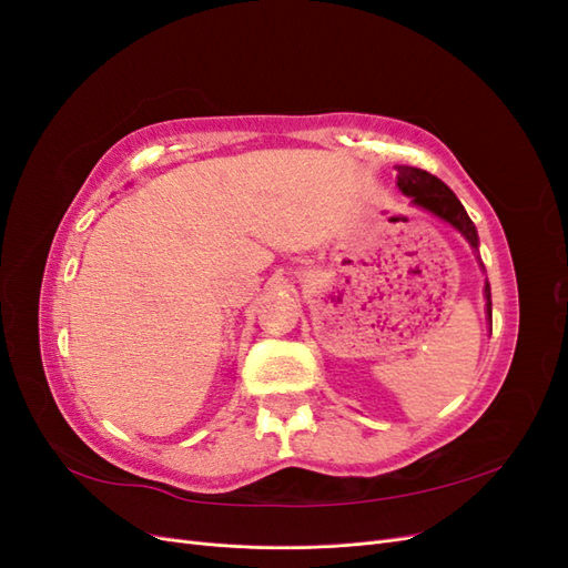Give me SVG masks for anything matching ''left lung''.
<instances>
[{"label":"left lung","mask_w":568,"mask_h":568,"mask_svg":"<svg viewBox=\"0 0 568 568\" xmlns=\"http://www.w3.org/2000/svg\"><path fill=\"white\" fill-rule=\"evenodd\" d=\"M398 170V189L412 199V205H419V209L434 213L436 217L450 222V225L467 239L474 251H478V234L471 217L464 211V205L459 199L453 194V189L448 184H443L436 175L426 173V170L419 168H409V165H395ZM486 296V313L488 320L493 317V303H490V284L486 282L484 288Z\"/></svg>","instance_id":"left-lung-1"}]
</instances>
